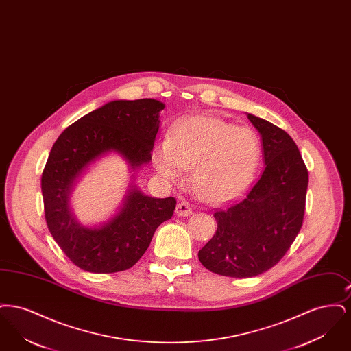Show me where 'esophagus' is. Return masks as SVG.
<instances>
[{"mask_svg": "<svg viewBox=\"0 0 351 351\" xmlns=\"http://www.w3.org/2000/svg\"><path fill=\"white\" fill-rule=\"evenodd\" d=\"M175 212H176V215L179 217H189L192 215V208H191V205L188 202L182 201V202H179L176 205V210Z\"/></svg>", "mask_w": 351, "mask_h": 351, "instance_id": "obj_1", "label": "esophagus"}]
</instances>
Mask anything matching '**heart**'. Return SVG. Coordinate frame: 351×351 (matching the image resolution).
<instances>
[{
    "label": "heart",
    "mask_w": 351,
    "mask_h": 351,
    "mask_svg": "<svg viewBox=\"0 0 351 351\" xmlns=\"http://www.w3.org/2000/svg\"><path fill=\"white\" fill-rule=\"evenodd\" d=\"M258 134L210 116L179 123L154 155L158 173L179 183L192 168V185L208 201H226L250 184L261 162Z\"/></svg>",
    "instance_id": "1"
}]
</instances>
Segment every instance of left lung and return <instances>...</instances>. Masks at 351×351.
<instances>
[{"label": "left lung", "mask_w": 351, "mask_h": 351, "mask_svg": "<svg viewBox=\"0 0 351 351\" xmlns=\"http://www.w3.org/2000/svg\"><path fill=\"white\" fill-rule=\"evenodd\" d=\"M261 134L265 169L249 191L215 213L217 232L199 251L202 266L230 278H252L274 267L300 232L308 171L293 139L246 113Z\"/></svg>", "instance_id": "left-lung-1"}]
</instances>
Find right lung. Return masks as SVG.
<instances>
[{"mask_svg": "<svg viewBox=\"0 0 351 351\" xmlns=\"http://www.w3.org/2000/svg\"><path fill=\"white\" fill-rule=\"evenodd\" d=\"M165 106L154 99L106 102L72 123L51 149L42 175L46 222L59 247L84 271L112 274L133 267L156 228L173 215V197H151L135 184L136 172L150 163ZM110 154L127 162L132 180L110 218L83 224L73 213L71 193L83 175Z\"/></svg>", "mask_w": 351, "mask_h": 351, "instance_id": "add662e5", "label": "right lung"}]
</instances>
